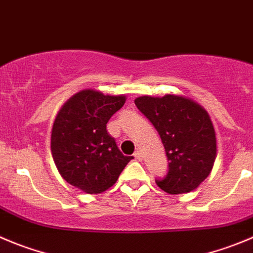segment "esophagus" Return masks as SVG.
Returning a JSON list of instances; mask_svg holds the SVG:
<instances>
[{
	"instance_id": "1",
	"label": "esophagus",
	"mask_w": 253,
	"mask_h": 253,
	"mask_svg": "<svg viewBox=\"0 0 253 253\" xmlns=\"http://www.w3.org/2000/svg\"><path fill=\"white\" fill-rule=\"evenodd\" d=\"M134 157H136L138 161H141V160H142V153H141L140 151H136V152H134Z\"/></svg>"
}]
</instances>
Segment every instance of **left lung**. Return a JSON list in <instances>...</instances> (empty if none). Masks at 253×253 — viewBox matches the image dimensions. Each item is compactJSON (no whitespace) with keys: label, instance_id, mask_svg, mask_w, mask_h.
<instances>
[{"label":"left lung","instance_id":"obj_1","mask_svg":"<svg viewBox=\"0 0 253 253\" xmlns=\"http://www.w3.org/2000/svg\"><path fill=\"white\" fill-rule=\"evenodd\" d=\"M134 105L157 129L169 161L166 176L156 180L157 186L171 195L198 187L216 159V134L209 113L193 101L174 94L142 96Z\"/></svg>","mask_w":253,"mask_h":253}]
</instances>
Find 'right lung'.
Listing matches in <instances>:
<instances>
[{"instance_id": "1", "label": "right lung", "mask_w": 253, "mask_h": 253, "mask_svg": "<svg viewBox=\"0 0 253 253\" xmlns=\"http://www.w3.org/2000/svg\"><path fill=\"white\" fill-rule=\"evenodd\" d=\"M125 101V96L84 89L60 110L52 127L51 151L58 172L70 185L89 195L103 192L133 159L119 150L106 128Z\"/></svg>"}]
</instances>
